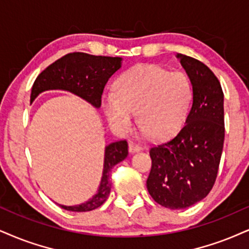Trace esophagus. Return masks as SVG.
<instances>
[{
	"label": "esophagus",
	"mask_w": 249,
	"mask_h": 249,
	"mask_svg": "<svg viewBox=\"0 0 249 249\" xmlns=\"http://www.w3.org/2000/svg\"><path fill=\"white\" fill-rule=\"evenodd\" d=\"M141 150H142V146H141L140 144H137V143H135V142H129V151L131 153L141 151Z\"/></svg>",
	"instance_id": "obj_1"
}]
</instances>
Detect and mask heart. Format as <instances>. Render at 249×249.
<instances>
[{
    "label": "heart",
    "instance_id": "heart-1",
    "mask_svg": "<svg viewBox=\"0 0 249 249\" xmlns=\"http://www.w3.org/2000/svg\"><path fill=\"white\" fill-rule=\"evenodd\" d=\"M115 93L104 97L103 108L115 129L128 131L139 124L155 139H165L182 125L193 101V85L182 71L139 64L115 82Z\"/></svg>",
    "mask_w": 249,
    "mask_h": 249
}]
</instances>
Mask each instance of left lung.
Here are the masks:
<instances>
[{
  "label": "left lung",
  "mask_w": 249,
  "mask_h": 249,
  "mask_svg": "<svg viewBox=\"0 0 249 249\" xmlns=\"http://www.w3.org/2000/svg\"><path fill=\"white\" fill-rule=\"evenodd\" d=\"M193 85V105L186 124L166 142L150 149L152 165L146 188L172 210L186 209L213 189L222 157L224 93L218 78L201 61L178 54Z\"/></svg>",
  "instance_id": "1"
}]
</instances>
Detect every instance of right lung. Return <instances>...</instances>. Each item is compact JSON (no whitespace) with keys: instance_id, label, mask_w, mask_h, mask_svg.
Masks as SVG:
<instances>
[{"instance_id":"1","label":"right lung","mask_w":249,"mask_h":249,"mask_svg":"<svg viewBox=\"0 0 249 249\" xmlns=\"http://www.w3.org/2000/svg\"><path fill=\"white\" fill-rule=\"evenodd\" d=\"M121 57L96 56L82 52L69 53L48 66L39 73L31 91V103L39 93L46 90H67L77 94L83 99L100 107L101 96L107 81L116 70L121 68ZM128 156V143L125 140L110 143L105 149L104 171L98 193L93 197L79 205L62 209L84 213L99 208L108 197L110 192L109 176L112 168Z\"/></svg>"}]
</instances>
